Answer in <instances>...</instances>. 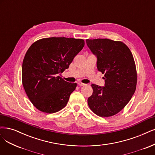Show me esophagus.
Returning <instances> with one entry per match:
<instances>
[{
    "instance_id": "1",
    "label": "esophagus",
    "mask_w": 155,
    "mask_h": 155,
    "mask_svg": "<svg viewBox=\"0 0 155 155\" xmlns=\"http://www.w3.org/2000/svg\"><path fill=\"white\" fill-rule=\"evenodd\" d=\"M78 85L80 87H83V86H85L86 85V84L84 83H78Z\"/></svg>"
}]
</instances>
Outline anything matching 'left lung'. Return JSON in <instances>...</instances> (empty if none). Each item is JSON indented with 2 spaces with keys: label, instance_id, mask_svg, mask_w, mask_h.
<instances>
[{
  "label": "left lung",
  "instance_id": "left-lung-1",
  "mask_svg": "<svg viewBox=\"0 0 155 155\" xmlns=\"http://www.w3.org/2000/svg\"><path fill=\"white\" fill-rule=\"evenodd\" d=\"M97 58V70L104 74V86L92 84L88 98L90 108L101 117L117 114L129 103L137 85L135 63L130 49L121 41L109 39L86 40Z\"/></svg>",
  "mask_w": 155,
  "mask_h": 155
}]
</instances>
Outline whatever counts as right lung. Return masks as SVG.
I'll list each match as a JSON object with an SVG mask.
<instances>
[{
	"mask_svg": "<svg viewBox=\"0 0 155 155\" xmlns=\"http://www.w3.org/2000/svg\"><path fill=\"white\" fill-rule=\"evenodd\" d=\"M84 45L82 39L51 37L36 41L29 48L22 63V84L37 109L52 114L66 106L77 84L58 75L68 68Z\"/></svg>",
	"mask_w": 155,
	"mask_h": 155,
	"instance_id": "right-lung-1",
	"label": "right lung"
}]
</instances>
